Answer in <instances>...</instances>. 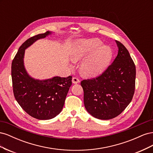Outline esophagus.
Instances as JSON below:
<instances>
[{
	"instance_id": "34e87169",
	"label": "esophagus",
	"mask_w": 153,
	"mask_h": 153,
	"mask_svg": "<svg viewBox=\"0 0 153 153\" xmlns=\"http://www.w3.org/2000/svg\"><path fill=\"white\" fill-rule=\"evenodd\" d=\"M80 82V80L78 79V78H76V77H73V78H72V82H73V84H79Z\"/></svg>"
}]
</instances>
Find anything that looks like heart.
Instances as JSON below:
<instances>
[{
  "mask_svg": "<svg viewBox=\"0 0 153 153\" xmlns=\"http://www.w3.org/2000/svg\"><path fill=\"white\" fill-rule=\"evenodd\" d=\"M96 38L80 39L73 43L69 50V57L73 62L83 60L80 71L88 77L96 76L102 73L112 59V51L106 45H102Z\"/></svg>",
  "mask_w": 153,
  "mask_h": 153,
  "instance_id": "b5f03b06",
  "label": "heart"
}]
</instances>
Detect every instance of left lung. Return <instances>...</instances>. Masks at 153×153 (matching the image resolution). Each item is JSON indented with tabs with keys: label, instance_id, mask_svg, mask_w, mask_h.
Wrapping results in <instances>:
<instances>
[{
	"label": "left lung",
	"instance_id": "obj_1",
	"mask_svg": "<svg viewBox=\"0 0 153 153\" xmlns=\"http://www.w3.org/2000/svg\"><path fill=\"white\" fill-rule=\"evenodd\" d=\"M115 42L118 53L112 64L98 77L81 82L85 107L99 119L117 117L130 103L135 92V64L126 47Z\"/></svg>",
	"mask_w": 153,
	"mask_h": 153
}]
</instances>
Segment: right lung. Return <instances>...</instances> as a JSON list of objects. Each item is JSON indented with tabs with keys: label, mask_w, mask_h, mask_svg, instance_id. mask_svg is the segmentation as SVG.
I'll return each instance as SVG.
<instances>
[{
	"label": "right lung",
	"mask_w": 153,
	"mask_h": 153,
	"mask_svg": "<svg viewBox=\"0 0 153 153\" xmlns=\"http://www.w3.org/2000/svg\"><path fill=\"white\" fill-rule=\"evenodd\" d=\"M52 33L47 31L25 41L18 49L11 64L13 93L16 100L27 114L39 120L51 119L60 114L72 83L71 76L38 80L31 77L26 71L25 50L37 40Z\"/></svg>",
	"instance_id": "right-lung-1"
}]
</instances>
